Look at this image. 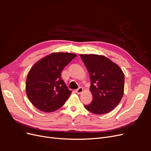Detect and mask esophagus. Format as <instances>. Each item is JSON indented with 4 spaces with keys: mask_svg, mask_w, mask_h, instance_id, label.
Masks as SVG:
<instances>
[{
    "mask_svg": "<svg viewBox=\"0 0 151 151\" xmlns=\"http://www.w3.org/2000/svg\"><path fill=\"white\" fill-rule=\"evenodd\" d=\"M83 88H79L76 90V92L77 94H81L82 93H83Z\"/></svg>",
    "mask_w": 151,
    "mask_h": 151,
    "instance_id": "esophagus-1",
    "label": "esophagus"
}]
</instances>
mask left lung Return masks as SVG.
<instances>
[{
	"instance_id": "obj_1",
	"label": "left lung",
	"mask_w": 151,
	"mask_h": 151,
	"mask_svg": "<svg viewBox=\"0 0 151 151\" xmlns=\"http://www.w3.org/2000/svg\"><path fill=\"white\" fill-rule=\"evenodd\" d=\"M91 81L92 102L84 106L87 110L97 115L112 111L120 103L124 93L125 77L116 63L103 55L81 54Z\"/></svg>"
}]
</instances>
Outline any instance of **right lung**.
<instances>
[{"instance_id":"1","label":"right lung","mask_w":151,"mask_h":151,"mask_svg":"<svg viewBox=\"0 0 151 151\" xmlns=\"http://www.w3.org/2000/svg\"><path fill=\"white\" fill-rule=\"evenodd\" d=\"M77 55L56 52L40 59L27 76L26 91L31 103L40 110L50 113L60 108L72 91L61 78V73Z\"/></svg>"}]
</instances>
